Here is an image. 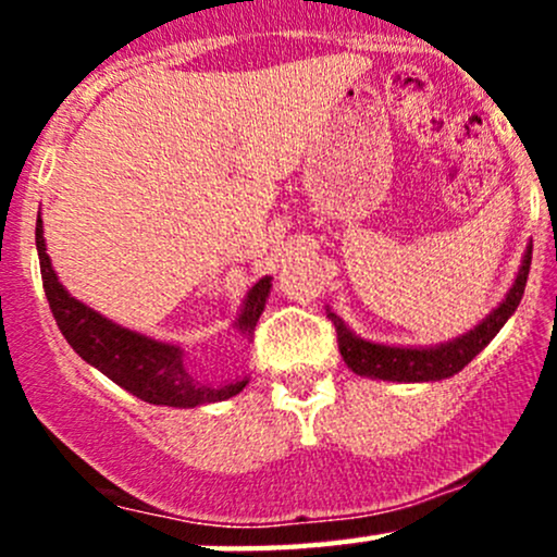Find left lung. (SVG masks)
Here are the masks:
<instances>
[{
    "label": "left lung",
    "instance_id": "left-lung-1",
    "mask_svg": "<svg viewBox=\"0 0 557 557\" xmlns=\"http://www.w3.org/2000/svg\"><path fill=\"white\" fill-rule=\"evenodd\" d=\"M529 267H532V243L523 251L513 285L508 287L500 304L482 322L474 324V330L437 345H387L367 341V337L356 335L343 322V317H337L327 306V317L337 330V345H341L343 361L348 363L354 374L382 382H440L458 374L466 363L474 361L487 348L492 337L503 330V324L516 314L523 287H527Z\"/></svg>",
    "mask_w": 557,
    "mask_h": 557
}]
</instances>
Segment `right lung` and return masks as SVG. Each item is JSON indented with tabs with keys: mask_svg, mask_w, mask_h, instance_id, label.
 I'll use <instances>...</instances> for the list:
<instances>
[{
	"mask_svg": "<svg viewBox=\"0 0 557 557\" xmlns=\"http://www.w3.org/2000/svg\"><path fill=\"white\" fill-rule=\"evenodd\" d=\"M36 251L41 264L44 293H47L49 309L57 319L70 348L83 361L91 363L101 374H107L114 385L127 389L136 398L151 403V406L172 408H196L207 403H220L238 395L248 385V376H233L222 385L198 382L190 369L185 367V348L181 343L159 341V337L144 335V332L117 324L114 319L99 314L88 304H83L57 277L52 259L47 253V238H44V220H36ZM272 290V277L257 280L248 287L243 298L233 330L243 341L251 343L253 330L264 311L267 298Z\"/></svg>",
	"mask_w": 557,
	"mask_h": 557,
	"instance_id": "obj_1",
	"label": "right lung"
}]
</instances>
